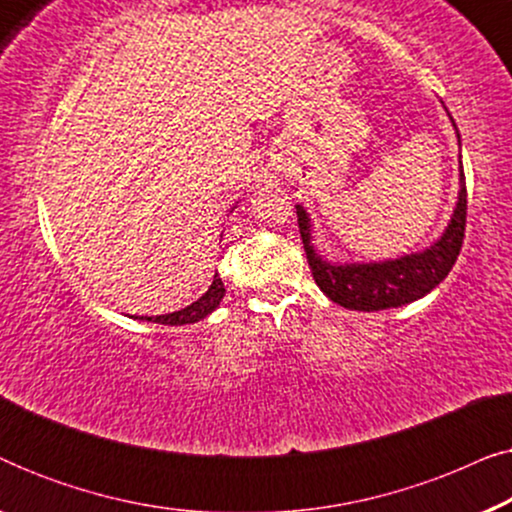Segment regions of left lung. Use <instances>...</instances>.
Returning a JSON list of instances; mask_svg holds the SVG:
<instances>
[{
	"label": "left lung",
	"instance_id": "obj_1",
	"mask_svg": "<svg viewBox=\"0 0 512 512\" xmlns=\"http://www.w3.org/2000/svg\"><path fill=\"white\" fill-rule=\"evenodd\" d=\"M454 132H457L459 142L457 205H454L445 230L429 247L410 251V254L398 258H387V261H331V258L321 256L317 244H314V226L307 209L296 205L300 237H303L314 282L333 303L359 312L391 310V307H401L424 298L450 275L461 251L466 228V179L464 167H461V137L457 125H454Z\"/></svg>",
	"mask_w": 512,
	"mask_h": 512
}]
</instances>
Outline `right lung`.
I'll return each mask as SVG.
<instances>
[{
  "label": "right lung",
  "mask_w": 512,
  "mask_h": 512,
  "mask_svg": "<svg viewBox=\"0 0 512 512\" xmlns=\"http://www.w3.org/2000/svg\"><path fill=\"white\" fill-rule=\"evenodd\" d=\"M235 209V207H233ZM230 209V212H233ZM223 296H226V286H223L221 277L214 275V282L209 284V289L202 293L198 300H193L191 305L181 307L177 312H167V314H158V317H132L139 321H151V324H165V326H184V324H195V321L207 319L216 307L221 305Z\"/></svg>",
  "instance_id": "right-lung-1"
}]
</instances>
